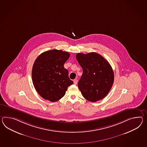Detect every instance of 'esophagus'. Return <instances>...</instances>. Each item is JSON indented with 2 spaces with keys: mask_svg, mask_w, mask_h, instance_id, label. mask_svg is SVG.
<instances>
[{
  "mask_svg": "<svg viewBox=\"0 0 147 147\" xmlns=\"http://www.w3.org/2000/svg\"><path fill=\"white\" fill-rule=\"evenodd\" d=\"M73 82H74V84H77V83H78V80L77 79H74L73 80Z\"/></svg>",
  "mask_w": 147,
  "mask_h": 147,
  "instance_id": "34e87169",
  "label": "esophagus"
}]
</instances>
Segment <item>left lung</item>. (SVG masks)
<instances>
[{
    "instance_id": "obj_1",
    "label": "left lung",
    "mask_w": 147,
    "mask_h": 147,
    "mask_svg": "<svg viewBox=\"0 0 147 147\" xmlns=\"http://www.w3.org/2000/svg\"><path fill=\"white\" fill-rule=\"evenodd\" d=\"M76 57L83 69L78 82L83 97L91 102L103 99L111 89L114 80L111 65L101 55L94 52L78 53Z\"/></svg>"
}]
</instances>
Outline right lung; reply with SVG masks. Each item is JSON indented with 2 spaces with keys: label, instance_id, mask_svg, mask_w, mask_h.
<instances>
[{
  "label": "right lung",
  "instance_id": "right-lung-1",
  "mask_svg": "<svg viewBox=\"0 0 147 147\" xmlns=\"http://www.w3.org/2000/svg\"><path fill=\"white\" fill-rule=\"evenodd\" d=\"M69 56L67 52L54 49L43 52L36 59L32 70L33 84L45 99L51 102L61 99L73 84L64 67Z\"/></svg>",
  "mask_w": 147,
  "mask_h": 147
}]
</instances>
